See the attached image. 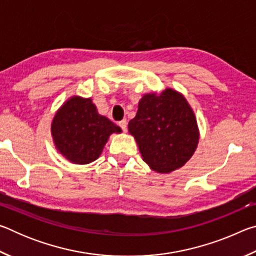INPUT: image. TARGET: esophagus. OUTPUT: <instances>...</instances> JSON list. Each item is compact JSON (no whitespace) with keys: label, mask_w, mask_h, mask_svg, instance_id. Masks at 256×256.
<instances>
[{"label":"esophagus","mask_w":256,"mask_h":256,"mask_svg":"<svg viewBox=\"0 0 256 256\" xmlns=\"http://www.w3.org/2000/svg\"><path fill=\"white\" fill-rule=\"evenodd\" d=\"M118 125H120V128L123 130V132H126V130H128V122H126V120H120V122L118 123Z\"/></svg>","instance_id":"obj_1"}]
</instances>
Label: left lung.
Listing matches in <instances>:
<instances>
[{
  "label": "left lung",
  "instance_id": "left-lung-1",
  "mask_svg": "<svg viewBox=\"0 0 256 256\" xmlns=\"http://www.w3.org/2000/svg\"><path fill=\"white\" fill-rule=\"evenodd\" d=\"M144 162L167 174L183 167L196 152L200 138L196 114L180 92L166 88L146 94L136 118L128 122Z\"/></svg>",
  "mask_w": 256,
  "mask_h": 256
}]
</instances>
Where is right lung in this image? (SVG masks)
Instances as JSON below:
<instances>
[{"instance_id": "right-lung-1", "label": "right lung", "mask_w": 256, "mask_h": 256, "mask_svg": "<svg viewBox=\"0 0 256 256\" xmlns=\"http://www.w3.org/2000/svg\"><path fill=\"white\" fill-rule=\"evenodd\" d=\"M122 130L100 115L92 98L72 96L58 108L52 120L55 148L68 162L86 164L94 162L112 133Z\"/></svg>"}]
</instances>
